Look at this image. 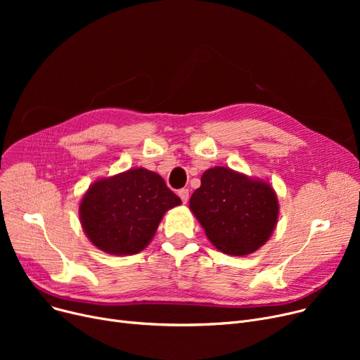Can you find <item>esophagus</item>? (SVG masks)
<instances>
[{
	"instance_id": "1",
	"label": "esophagus",
	"mask_w": 360,
	"mask_h": 360,
	"mask_svg": "<svg viewBox=\"0 0 360 360\" xmlns=\"http://www.w3.org/2000/svg\"><path fill=\"white\" fill-rule=\"evenodd\" d=\"M178 195L181 197L182 202H184V204H186L188 198H190V191H188L186 188H182V190H179V191H178Z\"/></svg>"
}]
</instances>
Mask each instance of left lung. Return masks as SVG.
I'll use <instances>...</instances> for the list:
<instances>
[{
    "mask_svg": "<svg viewBox=\"0 0 360 360\" xmlns=\"http://www.w3.org/2000/svg\"><path fill=\"white\" fill-rule=\"evenodd\" d=\"M190 210L219 251L240 257L270 239L278 219V200L267 181L214 166L202 174Z\"/></svg>",
    "mask_w": 360,
    "mask_h": 360,
    "instance_id": "8db88e82",
    "label": "left lung"
}]
</instances>
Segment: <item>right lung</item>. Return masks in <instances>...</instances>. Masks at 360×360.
<instances>
[{
    "instance_id": "right-lung-1",
    "label": "right lung",
    "mask_w": 360,
    "mask_h": 360,
    "mask_svg": "<svg viewBox=\"0 0 360 360\" xmlns=\"http://www.w3.org/2000/svg\"><path fill=\"white\" fill-rule=\"evenodd\" d=\"M181 202L159 174L134 167L94 181L80 201L79 216L94 247L134 255L153 239L165 213Z\"/></svg>"
}]
</instances>
